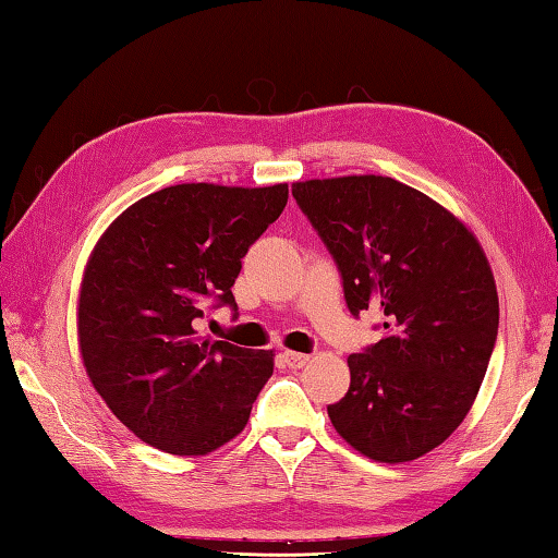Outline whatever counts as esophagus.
<instances>
[{
    "label": "esophagus",
    "mask_w": 558,
    "mask_h": 558,
    "mask_svg": "<svg viewBox=\"0 0 558 558\" xmlns=\"http://www.w3.org/2000/svg\"><path fill=\"white\" fill-rule=\"evenodd\" d=\"M283 361H287V366H291V368H303L305 363L311 361V356L308 354H299V351H283Z\"/></svg>",
    "instance_id": "34e87169"
}]
</instances>
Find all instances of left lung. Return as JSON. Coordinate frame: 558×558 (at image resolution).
Listing matches in <instances>:
<instances>
[{"mask_svg": "<svg viewBox=\"0 0 558 558\" xmlns=\"http://www.w3.org/2000/svg\"><path fill=\"white\" fill-rule=\"evenodd\" d=\"M291 192L342 275L351 315L378 308L380 342L347 359L332 426L378 462H409L462 424L498 335L484 250L460 219L395 178L347 175Z\"/></svg>", "mask_w": 558, "mask_h": 558, "instance_id": "obj_1", "label": "left lung"}]
</instances>
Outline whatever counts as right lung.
Listing matches in <instances>:
<instances>
[{
	"label": "right lung",
	"mask_w": 558,
	"mask_h": 558,
	"mask_svg": "<svg viewBox=\"0 0 558 558\" xmlns=\"http://www.w3.org/2000/svg\"><path fill=\"white\" fill-rule=\"evenodd\" d=\"M287 199V183L173 185L100 235L78 293V347L96 392L136 438L207 454L245 428L275 354L211 342L197 325L209 303L238 311L241 259Z\"/></svg>",
	"instance_id": "1"
}]
</instances>
